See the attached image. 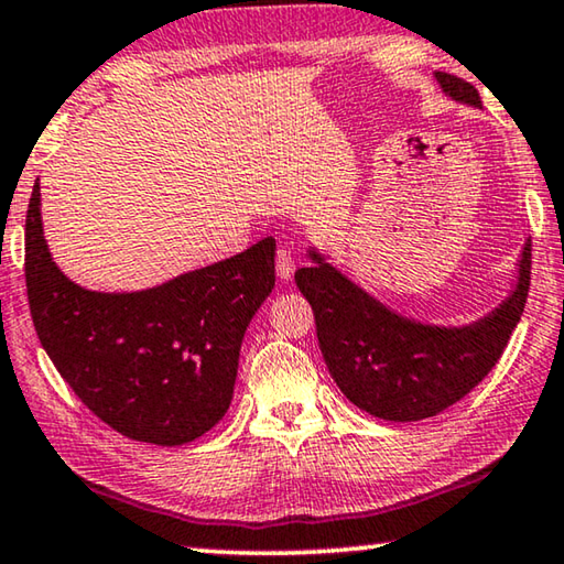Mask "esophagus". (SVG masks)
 Listing matches in <instances>:
<instances>
[{"label": "esophagus", "mask_w": 564, "mask_h": 564, "mask_svg": "<svg viewBox=\"0 0 564 564\" xmlns=\"http://www.w3.org/2000/svg\"><path fill=\"white\" fill-rule=\"evenodd\" d=\"M295 271V261L291 251L285 246H279V251H275V273H279L281 281H289Z\"/></svg>", "instance_id": "obj_1"}]
</instances>
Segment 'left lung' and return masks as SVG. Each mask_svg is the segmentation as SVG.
Listing matches in <instances>:
<instances>
[{"mask_svg": "<svg viewBox=\"0 0 564 564\" xmlns=\"http://www.w3.org/2000/svg\"><path fill=\"white\" fill-rule=\"evenodd\" d=\"M435 76L453 99L482 104L470 82L447 72ZM311 259L316 263L295 271V285L316 316L318 346L333 380L366 413L410 423L457 403L500 360L528 303L532 241L524 243L520 281L510 299L465 328L400 318L323 263L318 253Z\"/></svg>", "mask_w": 564, "mask_h": 564, "instance_id": "1", "label": "left lung"}]
</instances>
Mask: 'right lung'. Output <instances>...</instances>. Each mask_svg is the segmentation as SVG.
I'll return each mask as SVG.
<instances>
[{"mask_svg": "<svg viewBox=\"0 0 564 564\" xmlns=\"http://www.w3.org/2000/svg\"><path fill=\"white\" fill-rule=\"evenodd\" d=\"M275 241L139 293H94L56 269L42 236L40 184L24 228L36 336L94 415L131 441L181 445L231 405L246 326L275 283Z\"/></svg>", "mask_w": 564, "mask_h": 564, "instance_id": "obj_1", "label": "right lung"}]
</instances>
